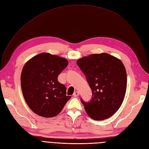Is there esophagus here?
Returning a JSON list of instances; mask_svg holds the SVG:
<instances>
[{
    "mask_svg": "<svg viewBox=\"0 0 149 149\" xmlns=\"http://www.w3.org/2000/svg\"><path fill=\"white\" fill-rule=\"evenodd\" d=\"M79 95V93L78 92V91H75V92L74 93V94H73V96H74V97H77Z\"/></svg>",
    "mask_w": 149,
    "mask_h": 149,
    "instance_id": "obj_1",
    "label": "esophagus"
}]
</instances>
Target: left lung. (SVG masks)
I'll return each mask as SVG.
<instances>
[{"label": "left lung", "mask_w": 149, "mask_h": 149, "mask_svg": "<svg viewBox=\"0 0 149 149\" xmlns=\"http://www.w3.org/2000/svg\"><path fill=\"white\" fill-rule=\"evenodd\" d=\"M93 92L89 102L81 100L85 111L94 120L111 117L121 106L127 77L121 61L106 53L92 54L77 61Z\"/></svg>", "instance_id": "8db88e82"}]
</instances>
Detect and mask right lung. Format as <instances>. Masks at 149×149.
Returning <instances> with one entry per match:
<instances>
[{
    "instance_id": "obj_1",
    "label": "right lung",
    "mask_w": 149,
    "mask_h": 149,
    "mask_svg": "<svg viewBox=\"0 0 149 149\" xmlns=\"http://www.w3.org/2000/svg\"><path fill=\"white\" fill-rule=\"evenodd\" d=\"M68 62L66 58L41 53L25 63L21 75L22 94L29 108L45 118L56 116L71 97L58 76Z\"/></svg>"
}]
</instances>
